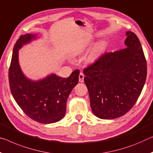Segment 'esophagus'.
Wrapping results in <instances>:
<instances>
[{"instance_id": "34e87169", "label": "esophagus", "mask_w": 153, "mask_h": 153, "mask_svg": "<svg viewBox=\"0 0 153 153\" xmlns=\"http://www.w3.org/2000/svg\"><path fill=\"white\" fill-rule=\"evenodd\" d=\"M84 78V75L83 73H80L79 75V82H83Z\"/></svg>"}]
</instances>
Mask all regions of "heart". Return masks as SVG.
I'll return each instance as SVG.
<instances>
[{
    "label": "heart",
    "instance_id": "1",
    "mask_svg": "<svg viewBox=\"0 0 153 153\" xmlns=\"http://www.w3.org/2000/svg\"><path fill=\"white\" fill-rule=\"evenodd\" d=\"M104 49H105V45L103 42H99L94 46L93 50L90 52V54L87 56V61L90 63H93L97 60L100 56L102 54ZM84 51V49H82L79 51V53L82 52Z\"/></svg>",
    "mask_w": 153,
    "mask_h": 153
}]
</instances>
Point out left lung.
<instances>
[{
    "mask_svg": "<svg viewBox=\"0 0 153 153\" xmlns=\"http://www.w3.org/2000/svg\"><path fill=\"white\" fill-rule=\"evenodd\" d=\"M127 48L106 52L83 70L91 109L101 119H114L127 113L144 86L147 64L141 43L128 31Z\"/></svg>",
    "mask_w": 153,
    "mask_h": 153,
    "instance_id": "8db88e82",
    "label": "left lung"
}]
</instances>
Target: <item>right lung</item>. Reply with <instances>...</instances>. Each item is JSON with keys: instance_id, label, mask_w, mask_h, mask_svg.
<instances>
[{"instance_id": "add662e5", "label": "right lung", "mask_w": 153, "mask_h": 153, "mask_svg": "<svg viewBox=\"0 0 153 153\" xmlns=\"http://www.w3.org/2000/svg\"><path fill=\"white\" fill-rule=\"evenodd\" d=\"M33 39L35 35L26 34L17 40L9 69V86L16 103L29 118L50 124L64 117L67 99L78 83L79 71L75 70L67 78L55 74L37 82L26 78L19 65L18 50Z\"/></svg>"}]
</instances>
